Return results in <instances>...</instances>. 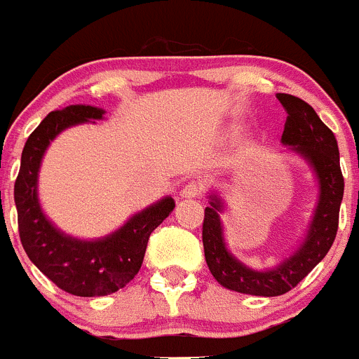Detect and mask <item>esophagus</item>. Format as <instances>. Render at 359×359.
I'll return each instance as SVG.
<instances>
[{"label": "esophagus", "mask_w": 359, "mask_h": 359, "mask_svg": "<svg viewBox=\"0 0 359 359\" xmlns=\"http://www.w3.org/2000/svg\"><path fill=\"white\" fill-rule=\"evenodd\" d=\"M203 193V186L200 182H196V180H191V182H187L186 186L182 187V191H180V196L182 198H198L201 196Z\"/></svg>", "instance_id": "1"}]
</instances>
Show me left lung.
<instances>
[{
  "instance_id": "8db88e82",
  "label": "left lung",
  "mask_w": 359,
  "mask_h": 359,
  "mask_svg": "<svg viewBox=\"0 0 359 359\" xmlns=\"http://www.w3.org/2000/svg\"><path fill=\"white\" fill-rule=\"evenodd\" d=\"M276 99L288 114L281 142L290 146L293 153L300 154L313 166L320 187L316 208L304 241L278 266L255 271L227 250L220 222L224 203L217 194L210 196V206L205 208L203 219V248L213 278L229 290L260 297H276L290 292L323 260L334 245L344 196V177L334 132L299 97L278 93Z\"/></svg>"
}]
</instances>
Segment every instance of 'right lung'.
Wrapping results in <instances>:
<instances>
[{
    "mask_svg": "<svg viewBox=\"0 0 359 359\" xmlns=\"http://www.w3.org/2000/svg\"><path fill=\"white\" fill-rule=\"evenodd\" d=\"M104 112L93 106L50 112L25 142L13 187L25 253L60 290L78 297L107 295L126 287L142 266L151 233L175 208L172 198H163L130 217L118 231L93 241L67 236L46 219L38 200V172L46 147L62 130L102 119Z\"/></svg>",
    "mask_w": 359,
    "mask_h": 359,
    "instance_id": "right-lung-1",
    "label": "right lung"
}]
</instances>
